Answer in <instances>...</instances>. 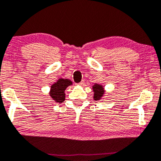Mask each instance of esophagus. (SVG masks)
Returning <instances> with one entry per match:
<instances>
[{
  "label": "esophagus",
  "instance_id": "obj_1",
  "mask_svg": "<svg viewBox=\"0 0 161 161\" xmlns=\"http://www.w3.org/2000/svg\"><path fill=\"white\" fill-rule=\"evenodd\" d=\"M77 85H80V86H82V85H85V81H81V82H80V83H78V84H77Z\"/></svg>",
  "mask_w": 161,
  "mask_h": 161
}]
</instances>
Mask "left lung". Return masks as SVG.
Returning <instances> with one entry per match:
<instances>
[{
  "instance_id": "left-lung-1",
  "label": "left lung",
  "mask_w": 161,
  "mask_h": 161,
  "mask_svg": "<svg viewBox=\"0 0 161 161\" xmlns=\"http://www.w3.org/2000/svg\"><path fill=\"white\" fill-rule=\"evenodd\" d=\"M92 90L93 92H94L93 98H94L95 100H100L105 94V90L103 85H98V84H95L92 86Z\"/></svg>"
}]
</instances>
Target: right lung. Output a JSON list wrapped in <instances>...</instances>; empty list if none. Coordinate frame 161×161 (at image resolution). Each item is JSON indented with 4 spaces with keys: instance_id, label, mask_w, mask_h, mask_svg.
I'll list each match as a JSON object with an SVG mask.
<instances>
[{
    "instance_id": "add662e5",
    "label": "right lung",
    "mask_w": 161,
    "mask_h": 161,
    "mask_svg": "<svg viewBox=\"0 0 161 161\" xmlns=\"http://www.w3.org/2000/svg\"><path fill=\"white\" fill-rule=\"evenodd\" d=\"M72 85V81L68 79L61 78L51 85L50 90V96L56 103H63L65 100L66 89Z\"/></svg>"
}]
</instances>
